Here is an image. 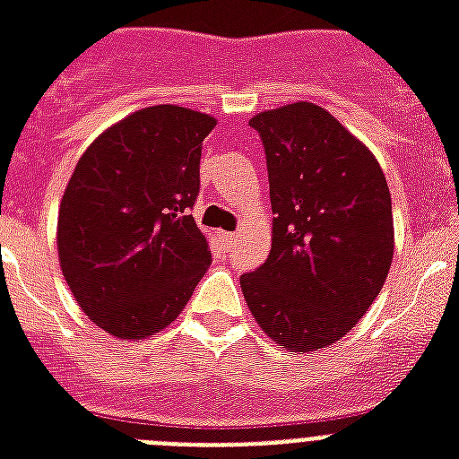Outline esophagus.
Instances as JSON below:
<instances>
[{"label": "esophagus", "instance_id": "34e87169", "mask_svg": "<svg viewBox=\"0 0 459 459\" xmlns=\"http://www.w3.org/2000/svg\"><path fill=\"white\" fill-rule=\"evenodd\" d=\"M221 240L223 247H230V245L236 243V233H226V230H221Z\"/></svg>", "mask_w": 459, "mask_h": 459}]
</instances>
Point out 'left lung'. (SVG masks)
Segmentation results:
<instances>
[{
    "label": "left lung",
    "instance_id": "left-lung-1",
    "mask_svg": "<svg viewBox=\"0 0 459 459\" xmlns=\"http://www.w3.org/2000/svg\"><path fill=\"white\" fill-rule=\"evenodd\" d=\"M273 226L272 252L243 273L245 302L273 342L312 352L341 341L384 288L393 212L377 157L312 102L259 111Z\"/></svg>",
    "mask_w": 459,
    "mask_h": 459
}]
</instances>
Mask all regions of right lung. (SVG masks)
<instances>
[{"instance_id":"right-lung-1","label":"right lung","mask_w":459,"mask_h":459,"mask_svg":"<svg viewBox=\"0 0 459 459\" xmlns=\"http://www.w3.org/2000/svg\"><path fill=\"white\" fill-rule=\"evenodd\" d=\"M214 126L186 107H145L97 135L71 173L56 223L61 273L114 338L143 341L178 319L212 264L190 207Z\"/></svg>"}]
</instances>
